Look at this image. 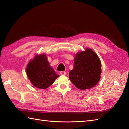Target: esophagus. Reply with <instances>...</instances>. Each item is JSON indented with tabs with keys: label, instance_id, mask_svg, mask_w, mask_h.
I'll use <instances>...</instances> for the list:
<instances>
[{
	"label": "esophagus",
	"instance_id": "34e87169",
	"mask_svg": "<svg viewBox=\"0 0 129 129\" xmlns=\"http://www.w3.org/2000/svg\"><path fill=\"white\" fill-rule=\"evenodd\" d=\"M60 75H67V72H66V71H61L60 72Z\"/></svg>",
	"mask_w": 129,
	"mask_h": 129
}]
</instances>
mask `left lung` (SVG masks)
<instances>
[{"label":"left lung","instance_id":"left-lung-1","mask_svg":"<svg viewBox=\"0 0 129 129\" xmlns=\"http://www.w3.org/2000/svg\"><path fill=\"white\" fill-rule=\"evenodd\" d=\"M101 62L91 48L78 52L75 56L74 69L70 71L69 79L77 88L85 90L96 85L101 79Z\"/></svg>","mask_w":129,"mask_h":129}]
</instances>
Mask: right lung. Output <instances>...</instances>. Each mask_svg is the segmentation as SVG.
I'll list each match as a JSON object with an SVG mask.
<instances>
[{
  "instance_id": "add662e5",
  "label": "right lung",
  "mask_w": 129,
  "mask_h": 129,
  "mask_svg": "<svg viewBox=\"0 0 129 129\" xmlns=\"http://www.w3.org/2000/svg\"><path fill=\"white\" fill-rule=\"evenodd\" d=\"M26 71L33 86L40 89L49 87L59 76L50 66L44 53L37 54L34 59L30 60Z\"/></svg>"
}]
</instances>
